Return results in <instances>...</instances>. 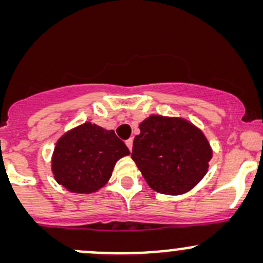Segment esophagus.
<instances>
[{
  "label": "esophagus",
  "instance_id": "34e87169",
  "mask_svg": "<svg viewBox=\"0 0 263 263\" xmlns=\"http://www.w3.org/2000/svg\"><path fill=\"white\" fill-rule=\"evenodd\" d=\"M126 146L128 147L129 151H132V146H134V140H132V138H129V140L126 141Z\"/></svg>",
  "mask_w": 263,
  "mask_h": 263
}]
</instances>
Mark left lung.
Returning a JSON list of instances; mask_svg holds the SVG:
<instances>
[{
	"instance_id": "left-lung-1",
	"label": "left lung",
	"mask_w": 263,
	"mask_h": 263,
	"mask_svg": "<svg viewBox=\"0 0 263 263\" xmlns=\"http://www.w3.org/2000/svg\"><path fill=\"white\" fill-rule=\"evenodd\" d=\"M138 127L131 158L157 193L185 194L208 173L213 149L194 123L183 117L151 115Z\"/></svg>"
}]
</instances>
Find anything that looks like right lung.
I'll use <instances>...</instances> for the list:
<instances>
[{
  "mask_svg": "<svg viewBox=\"0 0 263 263\" xmlns=\"http://www.w3.org/2000/svg\"><path fill=\"white\" fill-rule=\"evenodd\" d=\"M128 155L114 129L86 121L58 138L52 155V173L68 192L91 194L110 180L116 162Z\"/></svg>",
  "mask_w": 263,
  "mask_h": 263,
  "instance_id": "right-lung-1",
  "label": "right lung"
}]
</instances>
